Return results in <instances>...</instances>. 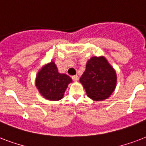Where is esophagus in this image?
Wrapping results in <instances>:
<instances>
[{
	"instance_id": "34e87169",
	"label": "esophagus",
	"mask_w": 146,
	"mask_h": 146,
	"mask_svg": "<svg viewBox=\"0 0 146 146\" xmlns=\"http://www.w3.org/2000/svg\"><path fill=\"white\" fill-rule=\"evenodd\" d=\"M72 79H73V81H75V82H76V81H78V80H79V77H78L77 75H74L72 76Z\"/></svg>"
}]
</instances>
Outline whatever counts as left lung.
Listing matches in <instances>:
<instances>
[{
  "label": "left lung",
  "mask_w": 146,
  "mask_h": 146,
  "mask_svg": "<svg viewBox=\"0 0 146 146\" xmlns=\"http://www.w3.org/2000/svg\"><path fill=\"white\" fill-rule=\"evenodd\" d=\"M80 81L88 97L94 101H103L114 91L117 76L104 57H93L87 62L86 70Z\"/></svg>",
  "instance_id": "8db88e82"
}]
</instances>
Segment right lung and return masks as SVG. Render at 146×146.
<instances>
[{
  "mask_svg": "<svg viewBox=\"0 0 146 146\" xmlns=\"http://www.w3.org/2000/svg\"><path fill=\"white\" fill-rule=\"evenodd\" d=\"M72 82L69 76L58 73L54 62L47 64L38 72L36 87L42 96L50 101L61 99L69 83Z\"/></svg>",
  "mask_w": 146,
  "mask_h": 146,
  "instance_id": "right-lung-1",
  "label": "right lung"
}]
</instances>
